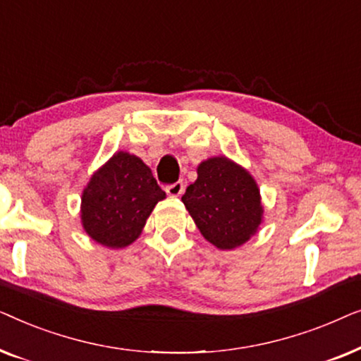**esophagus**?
Here are the masks:
<instances>
[{"label":"esophagus","instance_id":"esophagus-1","mask_svg":"<svg viewBox=\"0 0 361 361\" xmlns=\"http://www.w3.org/2000/svg\"><path fill=\"white\" fill-rule=\"evenodd\" d=\"M184 182L182 180H179V182H174V184L172 185H167L166 187V194L169 195V197H179V195H182V192H184Z\"/></svg>","mask_w":361,"mask_h":361}]
</instances>
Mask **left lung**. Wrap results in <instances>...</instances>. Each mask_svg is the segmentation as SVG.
Returning a JSON list of instances; mask_svg holds the SVG:
<instances>
[{"label": "left lung", "instance_id": "1", "mask_svg": "<svg viewBox=\"0 0 361 361\" xmlns=\"http://www.w3.org/2000/svg\"><path fill=\"white\" fill-rule=\"evenodd\" d=\"M202 236L219 250L245 245L263 224L259 187L248 169L226 156L197 166V180L182 195Z\"/></svg>", "mask_w": 361, "mask_h": 361}]
</instances>
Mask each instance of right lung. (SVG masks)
<instances>
[{"label": "right lung", "mask_w": 361, "mask_h": 361, "mask_svg": "<svg viewBox=\"0 0 361 361\" xmlns=\"http://www.w3.org/2000/svg\"><path fill=\"white\" fill-rule=\"evenodd\" d=\"M164 199L166 192L142 159L116 151L82 190V226L98 245L126 248L140 238L151 212Z\"/></svg>", "instance_id": "right-lung-1"}]
</instances>
